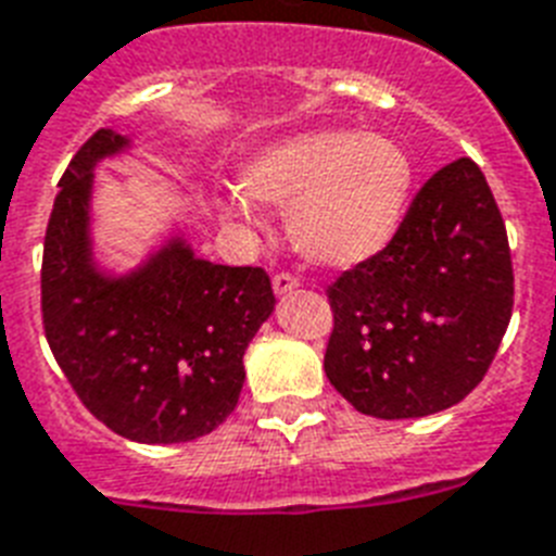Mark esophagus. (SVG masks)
<instances>
[{"instance_id":"obj_1","label":"esophagus","mask_w":556,"mask_h":556,"mask_svg":"<svg viewBox=\"0 0 556 556\" xmlns=\"http://www.w3.org/2000/svg\"><path fill=\"white\" fill-rule=\"evenodd\" d=\"M296 286H300V279L293 277V274H288V270L274 274V291H277L279 296H282V293H291Z\"/></svg>"}]
</instances>
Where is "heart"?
<instances>
[{
    "label": "heart",
    "mask_w": 556,
    "mask_h": 556,
    "mask_svg": "<svg viewBox=\"0 0 556 556\" xmlns=\"http://www.w3.org/2000/svg\"><path fill=\"white\" fill-rule=\"evenodd\" d=\"M251 200L286 207L302 254L323 265L365 263L396 237L414 188V162L400 142L354 130H317L265 148L242 168ZM228 214L251 216L242 197Z\"/></svg>",
    "instance_id": "b5f03b06"
}]
</instances>
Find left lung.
<instances>
[{"label":"left lung","instance_id":"left-lung-1","mask_svg":"<svg viewBox=\"0 0 556 556\" xmlns=\"http://www.w3.org/2000/svg\"><path fill=\"white\" fill-rule=\"evenodd\" d=\"M325 374L377 419L428 417L466 400L494 363L514 308L508 233L477 162L437 170L380 254L325 288Z\"/></svg>","mask_w":556,"mask_h":556}]
</instances>
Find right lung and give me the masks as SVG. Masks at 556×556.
Returning <instances> with one entry per match:
<instances>
[{
  "instance_id": "1",
  "label": "right lung",
  "mask_w": 556,
  "mask_h": 556,
  "mask_svg": "<svg viewBox=\"0 0 556 556\" xmlns=\"http://www.w3.org/2000/svg\"><path fill=\"white\" fill-rule=\"evenodd\" d=\"M128 146L99 128L59 179L42 251V325L85 408L119 437L188 442L231 417L248 342L274 308L254 265L193 260L174 242L128 279L90 268V168Z\"/></svg>"
}]
</instances>
